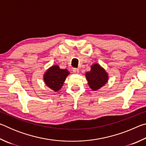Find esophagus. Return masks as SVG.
<instances>
[{"instance_id":"esophagus-1","label":"esophagus","mask_w":146,"mask_h":146,"mask_svg":"<svg viewBox=\"0 0 146 146\" xmlns=\"http://www.w3.org/2000/svg\"><path fill=\"white\" fill-rule=\"evenodd\" d=\"M73 73H75V74H78L79 73V70L78 68H73Z\"/></svg>"}]
</instances>
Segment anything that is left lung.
<instances>
[{"instance_id":"8db88e82","label":"left lung","mask_w":146,"mask_h":146,"mask_svg":"<svg viewBox=\"0 0 146 146\" xmlns=\"http://www.w3.org/2000/svg\"><path fill=\"white\" fill-rule=\"evenodd\" d=\"M88 85L93 91L99 90L107 83L108 74L104 69L98 64H94L91 66V70L86 73Z\"/></svg>"}]
</instances>
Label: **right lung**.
I'll return each mask as SVG.
<instances>
[{"label":"right lung","instance_id":"obj_1","mask_svg":"<svg viewBox=\"0 0 146 146\" xmlns=\"http://www.w3.org/2000/svg\"><path fill=\"white\" fill-rule=\"evenodd\" d=\"M67 69H60L57 65L49 68L44 74V80L46 86L54 91H58L62 87L64 81L69 75Z\"/></svg>","mask_w":146,"mask_h":146}]
</instances>
